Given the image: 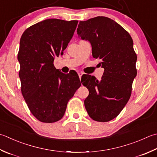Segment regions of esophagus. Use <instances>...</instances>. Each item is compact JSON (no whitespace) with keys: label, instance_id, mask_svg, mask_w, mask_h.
I'll return each instance as SVG.
<instances>
[{"label":"esophagus","instance_id":"34e87169","mask_svg":"<svg viewBox=\"0 0 157 157\" xmlns=\"http://www.w3.org/2000/svg\"><path fill=\"white\" fill-rule=\"evenodd\" d=\"M84 74V73H83L82 72H79L78 73V75H79V78H82V75Z\"/></svg>","mask_w":157,"mask_h":157}]
</instances>
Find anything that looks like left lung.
<instances>
[{
  "instance_id": "obj_1",
  "label": "left lung",
  "mask_w": 157,
  "mask_h": 157,
  "mask_svg": "<svg viewBox=\"0 0 157 157\" xmlns=\"http://www.w3.org/2000/svg\"><path fill=\"white\" fill-rule=\"evenodd\" d=\"M77 33L79 38L90 42L93 56L104 69L100 80L88 75V82L83 83L89 90L86 109L95 121H110L129 100L137 75L133 39L120 24L103 16L79 21Z\"/></svg>"
}]
</instances>
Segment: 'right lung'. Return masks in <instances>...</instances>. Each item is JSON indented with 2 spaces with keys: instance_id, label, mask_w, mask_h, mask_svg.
<instances>
[{
  "instance_id": "1",
  "label": "right lung",
  "mask_w": 157,
  "mask_h": 157,
  "mask_svg": "<svg viewBox=\"0 0 157 157\" xmlns=\"http://www.w3.org/2000/svg\"><path fill=\"white\" fill-rule=\"evenodd\" d=\"M78 21L48 19L27 29L21 36L17 60L21 93L30 111L42 122L63 117L68 101L81 86L75 72L64 74L54 66L63 55Z\"/></svg>"
}]
</instances>
